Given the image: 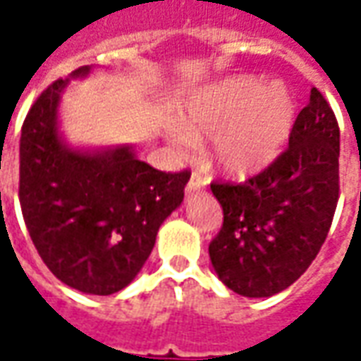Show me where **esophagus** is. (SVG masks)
<instances>
[{
  "label": "esophagus",
  "instance_id": "obj_1",
  "mask_svg": "<svg viewBox=\"0 0 361 361\" xmlns=\"http://www.w3.org/2000/svg\"><path fill=\"white\" fill-rule=\"evenodd\" d=\"M204 183H207V181H204L203 176H201L199 172H193L191 173V180L188 181V188H185V191H188V193H197V191H201V189L204 188Z\"/></svg>",
  "mask_w": 361,
  "mask_h": 361
}]
</instances>
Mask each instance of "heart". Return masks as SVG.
Instances as JSON below:
<instances>
[{
    "mask_svg": "<svg viewBox=\"0 0 361 361\" xmlns=\"http://www.w3.org/2000/svg\"><path fill=\"white\" fill-rule=\"evenodd\" d=\"M294 126V100L282 82L228 77L204 87L183 106L176 139L191 147L197 135L214 133V158L235 176L263 170L284 149Z\"/></svg>",
    "mask_w": 361,
    "mask_h": 361,
    "instance_id": "1",
    "label": "heart"
}]
</instances>
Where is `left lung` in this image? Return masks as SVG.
<instances>
[{
  "label": "left lung",
  "mask_w": 361,
  "mask_h": 361,
  "mask_svg": "<svg viewBox=\"0 0 361 361\" xmlns=\"http://www.w3.org/2000/svg\"><path fill=\"white\" fill-rule=\"evenodd\" d=\"M341 131L315 87L288 149L243 183H211L224 222L209 245L219 279L235 294L269 298L307 271L338 203Z\"/></svg>",
  "instance_id": "8db88e82"
}]
</instances>
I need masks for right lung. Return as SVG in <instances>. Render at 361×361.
Here are the masks:
<instances>
[{
	"instance_id": "obj_1",
	"label": "right lung",
	"mask_w": 361,
	"mask_h": 361,
	"mask_svg": "<svg viewBox=\"0 0 361 361\" xmlns=\"http://www.w3.org/2000/svg\"><path fill=\"white\" fill-rule=\"evenodd\" d=\"M79 67L71 77L89 75ZM69 79L51 82L20 131L19 201L38 255L56 279L79 292L110 295L149 259L160 224L183 201L191 172H160L131 147H67L58 106Z\"/></svg>"
}]
</instances>
